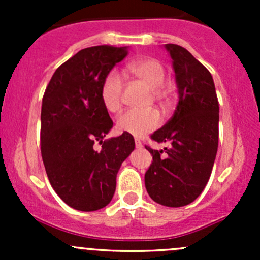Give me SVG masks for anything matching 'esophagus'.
<instances>
[{"label": "esophagus", "mask_w": 260, "mask_h": 260, "mask_svg": "<svg viewBox=\"0 0 260 260\" xmlns=\"http://www.w3.org/2000/svg\"><path fill=\"white\" fill-rule=\"evenodd\" d=\"M135 143H136V147H137V148H141V147H142V142H141V141L138 140V138H136Z\"/></svg>", "instance_id": "34e87169"}]
</instances>
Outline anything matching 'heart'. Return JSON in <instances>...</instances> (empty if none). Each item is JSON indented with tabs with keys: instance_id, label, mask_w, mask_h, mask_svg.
Instances as JSON below:
<instances>
[{
	"instance_id": "1",
	"label": "heart",
	"mask_w": 260,
	"mask_h": 260,
	"mask_svg": "<svg viewBox=\"0 0 260 260\" xmlns=\"http://www.w3.org/2000/svg\"><path fill=\"white\" fill-rule=\"evenodd\" d=\"M129 72L137 79L145 83L148 88L153 90L157 99L162 98V91L159 90L166 79L165 68L158 60L153 57H143L131 62L128 67ZM122 75L118 72L109 73L104 78L101 88V99L106 109L112 113H117L122 108V94H123ZM161 123V117L156 111H125L117 119L118 129L122 132L129 133L133 136H142L149 131L157 128Z\"/></svg>"
}]
</instances>
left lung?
I'll list each match as a JSON object with an SVG mask.
<instances>
[{"label": "left lung", "mask_w": 260, "mask_h": 260, "mask_svg": "<svg viewBox=\"0 0 260 260\" xmlns=\"http://www.w3.org/2000/svg\"><path fill=\"white\" fill-rule=\"evenodd\" d=\"M176 77L179 103L171 119L153 133L156 142H170L157 151L146 146L152 164L145 175L147 192L169 208L188 205L208 183L219 145V102L208 69L187 50L165 45Z\"/></svg>", "instance_id": "left-lung-1"}]
</instances>
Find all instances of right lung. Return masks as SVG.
<instances>
[{"label": "right lung", "mask_w": 260, "mask_h": 260, "mask_svg": "<svg viewBox=\"0 0 260 260\" xmlns=\"http://www.w3.org/2000/svg\"><path fill=\"white\" fill-rule=\"evenodd\" d=\"M127 54L125 46L80 50L57 68L44 93V166L55 192L77 210L95 211L111 203L118 170L135 149L129 133L104 140L113 120L101 99L104 78Z\"/></svg>", "instance_id": "1"}]
</instances>
